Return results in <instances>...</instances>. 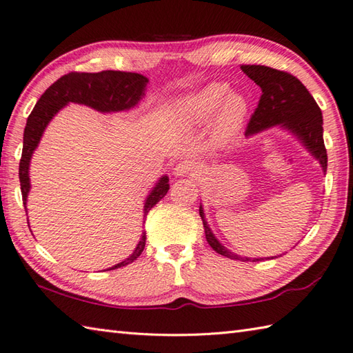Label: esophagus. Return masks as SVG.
Wrapping results in <instances>:
<instances>
[{"mask_svg":"<svg viewBox=\"0 0 353 353\" xmlns=\"http://www.w3.org/2000/svg\"><path fill=\"white\" fill-rule=\"evenodd\" d=\"M199 173V165L194 161H183L174 168L176 176H195Z\"/></svg>","mask_w":353,"mask_h":353,"instance_id":"1","label":"esophagus"}]
</instances>
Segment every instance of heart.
I'll return each instance as SVG.
<instances>
[{
	"instance_id": "heart-1",
	"label": "heart",
	"mask_w": 353,
	"mask_h": 353,
	"mask_svg": "<svg viewBox=\"0 0 353 353\" xmlns=\"http://www.w3.org/2000/svg\"><path fill=\"white\" fill-rule=\"evenodd\" d=\"M179 111L190 123H206L216 114L218 130L223 135H230L247 117L248 102L243 96L230 93L228 84L212 83L182 99Z\"/></svg>"
}]
</instances>
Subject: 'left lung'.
<instances>
[{"instance_id":"8db88e82","label":"left lung","mask_w":353,"mask_h":353,"mask_svg":"<svg viewBox=\"0 0 353 353\" xmlns=\"http://www.w3.org/2000/svg\"><path fill=\"white\" fill-rule=\"evenodd\" d=\"M241 69L261 88L259 105L248 121L245 135L248 137L266 128L281 125L292 130L304 143L310 153L321 162L323 171H326L327 154L323 143L322 111L305 85L296 77H293L292 73L268 68V65L242 64ZM200 216L203 221L206 241L210 247L221 256L233 260H242V257L225 250L216 241L214 233L210 232L206 219H204L201 206ZM260 260L263 259H256L252 261Z\"/></svg>"}]
</instances>
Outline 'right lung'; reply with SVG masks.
I'll return each mask as SVG.
<instances>
[{"label":"right lung","mask_w":353,"mask_h":353,"mask_svg":"<svg viewBox=\"0 0 353 353\" xmlns=\"http://www.w3.org/2000/svg\"><path fill=\"white\" fill-rule=\"evenodd\" d=\"M149 79L132 72H120V70H102L97 73L87 72H70L63 75L60 79L49 87L46 92L40 96L36 106L32 108L27 120L26 130H23V147L22 157L19 162V182L23 208H27V195L30 191V177L28 167L31 154L37 147L40 137H42L46 125L55 116L59 110H61L65 103L77 102L92 106V108L111 112L129 110L138 103L144 94L145 84ZM170 190L168 177L163 176L154 190L147 196L144 204V218L149 210L157 204L163 195ZM28 221V219H27ZM145 247V233H143L141 241L137 245L132 256H129L125 261L110 268L117 269L132 263L139 257Z\"/></svg>","instance_id":"obj_1"}]
</instances>
